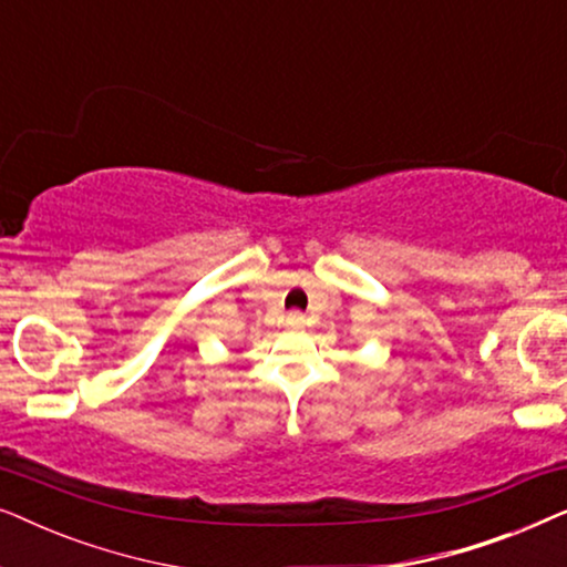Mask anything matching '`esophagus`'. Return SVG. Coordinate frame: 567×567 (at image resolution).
Wrapping results in <instances>:
<instances>
[{"instance_id":"obj_1","label":"esophagus","mask_w":567,"mask_h":567,"mask_svg":"<svg viewBox=\"0 0 567 567\" xmlns=\"http://www.w3.org/2000/svg\"><path fill=\"white\" fill-rule=\"evenodd\" d=\"M289 324H291V328H299V324H305V315H301V312H289Z\"/></svg>"}]
</instances>
